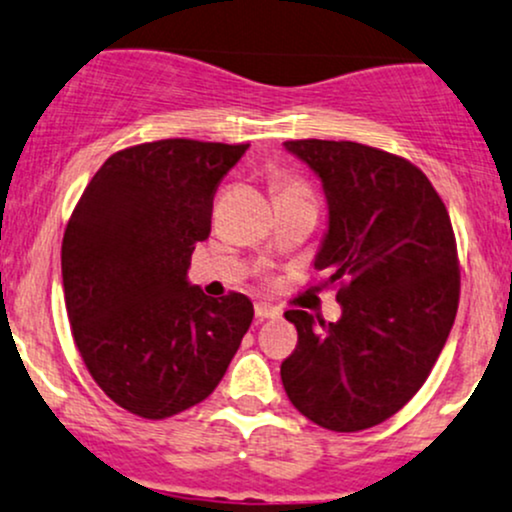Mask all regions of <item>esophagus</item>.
Returning <instances> with one entry per match:
<instances>
[{"instance_id": "esophagus-1", "label": "esophagus", "mask_w": 512, "mask_h": 512, "mask_svg": "<svg viewBox=\"0 0 512 512\" xmlns=\"http://www.w3.org/2000/svg\"><path fill=\"white\" fill-rule=\"evenodd\" d=\"M255 316H257V320H272V318L282 316V311H279L277 306H269V303H257Z\"/></svg>"}]
</instances>
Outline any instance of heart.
<instances>
[{
    "mask_svg": "<svg viewBox=\"0 0 512 512\" xmlns=\"http://www.w3.org/2000/svg\"><path fill=\"white\" fill-rule=\"evenodd\" d=\"M296 189H306V187H303V184H299V182H291V179H279V182H277V194L296 192Z\"/></svg>",
    "mask_w": 512,
    "mask_h": 512,
    "instance_id": "obj_1",
    "label": "heart"
}]
</instances>
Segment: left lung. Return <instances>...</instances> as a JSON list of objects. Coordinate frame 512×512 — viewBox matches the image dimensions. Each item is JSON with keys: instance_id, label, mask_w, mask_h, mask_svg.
Returning a JSON list of instances; mask_svg holds the SVG:
<instances>
[{"instance_id": "left-lung-1", "label": "left lung", "mask_w": 512, "mask_h": 512, "mask_svg": "<svg viewBox=\"0 0 512 512\" xmlns=\"http://www.w3.org/2000/svg\"><path fill=\"white\" fill-rule=\"evenodd\" d=\"M323 182L328 233L320 284L338 289V323L286 311L296 350L282 362L289 401L335 432L389 420L425 384L459 306V257L445 201L423 170L352 140H286Z\"/></svg>"}]
</instances>
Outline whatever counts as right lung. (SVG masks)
Returning <instances> with one entry per match:
<instances>
[{
  "label": "right lung",
  "mask_w": 512,
  "mask_h": 512,
  "mask_svg": "<svg viewBox=\"0 0 512 512\" xmlns=\"http://www.w3.org/2000/svg\"><path fill=\"white\" fill-rule=\"evenodd\" d=\"M250 143L167 138L114 153L87 184L63 238L72 338L99 389L162 420L211 396L250 328L252 301L189 286L213 194Z\"/></svg>",
  "instance_id": "add662e5"
}]
</instances>
